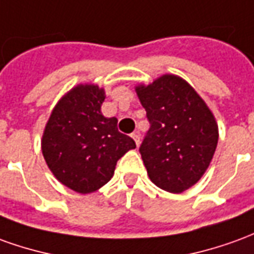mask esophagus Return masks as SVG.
Returning a JSON list of instances; mask_svg holds the SVG:
<instances>
[{
  "label": "esophagus",
  "instance_id": "esophagus-1",
  "mask_svg": "<svg viewBox=\"0 0 254 254\" xmlns=\"http://www.w3.org/2000/svg\"><path fill=\"white\" fill-rule=\"evenodd\" d=\"M130 136H132V139L134 140V143H136V145H139L140 144V134H139V132H133L132 134H130Z\"/></svg>",
  "mask_w": 254,
  "mask_h": 254
}]
</instances>
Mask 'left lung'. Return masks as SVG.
I'll return each instance as SVG.
<instances>
[{"instance_id": "obj_1", "label": "left lung", "mask_w": 254, "mask_h": 254, "mask_svg": "<svg viewBox=\"0 0 254 254\" xmlns=\"http://www.w3.org/2000/svg\"><path fill=\"white\" fill-rule=\"evenodd\" d=\"M150 129L139 151L151 182L169 192H183L198 182L217 147L213 114L184 79L164 75L137 86Z\"/></svg>"}]
</instances>
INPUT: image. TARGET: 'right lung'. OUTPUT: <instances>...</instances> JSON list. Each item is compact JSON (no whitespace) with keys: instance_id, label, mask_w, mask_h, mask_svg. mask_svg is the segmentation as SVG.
I'll return each instance as SVG.
<instances>
[{"instance_id":"add662e5","label":"right lung","mask_w":254,"mask_h":254,"mask_svg":"<svg viewBox=\"0 0 254 254\" xmlns=\"http://www.w3.org/2000/svg\"><path fill=\"white\" fill-rule=\"evenodd\" d=\"M104 90L79 85L55 107L42 136V154L62 184L81 194L110 182L118 159L136 143L100 113Z\"/></svg>"}]
</instances>
